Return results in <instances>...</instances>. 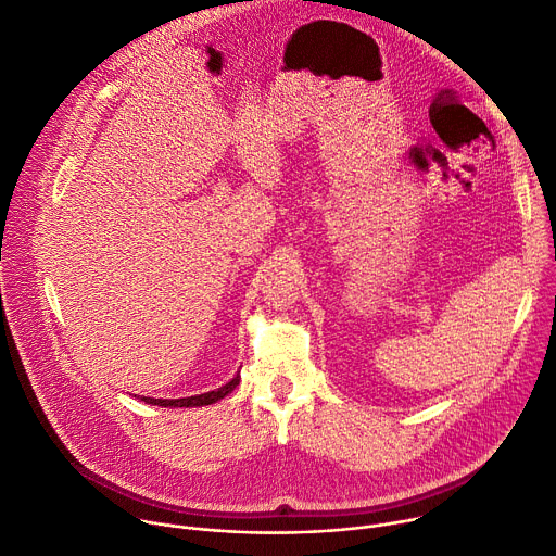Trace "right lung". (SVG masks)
<instances>
[{
	"instance_id": "1",
	"label": "right lung",
	"mask_w": 556,
	"mask_h": 556,
	"mask_svg": "<svg viewBox=\"0 0 556 556\" xmlns=\"http://www.w3.org/2000/svg\"><path fill=\"white\" fill-rule=\"evenodd\" d=\"M240 382V374H236L227 386L213 390V392H204V394H195V396H187V399H149V396H142L144 403L149 405H157V407H204V405H211V403H218L220 399H225L227 394H231Z\"/></svg>"
}]
</instances>
